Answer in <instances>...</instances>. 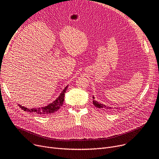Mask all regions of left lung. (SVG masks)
Masks as SVG:
<instances>
[{"instance_id": "obj_1", "label": "left lung", "mask_w": 159, "mask_h": 159, "mask_svg": "<svg viewBox=\"0 0 159 159\" xmlns=\"http://www.w3.org/2000/svg\"><path fill=\"white\" fill-rule=\"evenodd\" d=\"M93 103L94 106H96L97 107L101 108V109H103L104 110L111 111H114V110H113L114 108H113V107H111V106H110L105 105V104H104L98 102V101H95V100H94V98H95V97H94V96H93ZM118 108H119V107H116V109H118Z\"/></svg>"}]
</instances>
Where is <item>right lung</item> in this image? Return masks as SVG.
Listing matches in <instances>:
<instances>
[{
    "instance_id": "right-lung-1",
    "label": "right lung",
    "mask_w": 159,
    "mask_h": 159,
    "mask_svg": "<svg viewBox=\"0 0 159 159\" xmlns=\"http://www.w3.org/2000/svg\"><path fill=\"white\" fill-rule=\"evenodd\" d=\"M68 87V85H67L64 88V89L61 91L59 96H58L54 101L47 104L46 106H44L43 107H33V108H28L26 107H24L20 104H19V106L21 108V109H22V110L25 111L33 113L39 115H44L54 113L59 110L61 107V106H62L64 101V95Z\"/></svg>"
}]
</instances>
